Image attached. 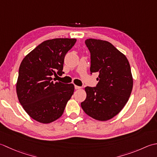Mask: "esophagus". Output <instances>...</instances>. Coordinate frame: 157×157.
Returning a JSON list of instances; mask_svg holds the SVG:
<instances>
[{
  "mask_svg": "<svg viewBox=\"0 0 157 157\" xmlns=\"http://www.w3.org/2000/svg\"><path fill=\"white\" fill-rule=\"evenodd\" d=\"M81 87H78V86L77 85H75V89H80Z\"/></svg>",
  "mask_w": 157,
  "mask_h": 157,
  "instance_id": "obj_1",
  "label": "esophagus"
}]
</instances>
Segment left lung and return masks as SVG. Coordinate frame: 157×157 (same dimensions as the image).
I'll use <instances>...</instances> for the list:
<instances>
[{"label": "left lung", "instance_id": "obj_1", "mask_svg": "<svg viewBox=\"0 0 157 157\" xmlns=\"http://www.w3.org/2000/svg\"><path fill=\"white\" fill-rule=\"evenodd\" d=\"M85 44L91 55V74H99L96 87H86L81 102L85 113L98 121L109 120L123 109L130 97L133 78L125 56L110 43L89 38Z\"/></svg>", "mask_w": 157, "mask_h": 157}]
</instances>
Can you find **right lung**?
<instances>
[{
    "label": "right lung",
    "mask_w": 157,
    "mask_h": 157,
    "mask_svg": "<svg viewBox=\"0 0 157 157\" xmlns=\"http://www.w3.org/2000/svg\"><path fill=\"white\" fill-rule=\"evenodd\" d=\"M76 41L45 40L22 60L16 85L17 98L28 114L38 122L49 123L59 119L74 93V85L55 82L52 76L64 73V57Z\"/></svg>",
    "instance_id": "right-lung-1"
}]
</instances>
